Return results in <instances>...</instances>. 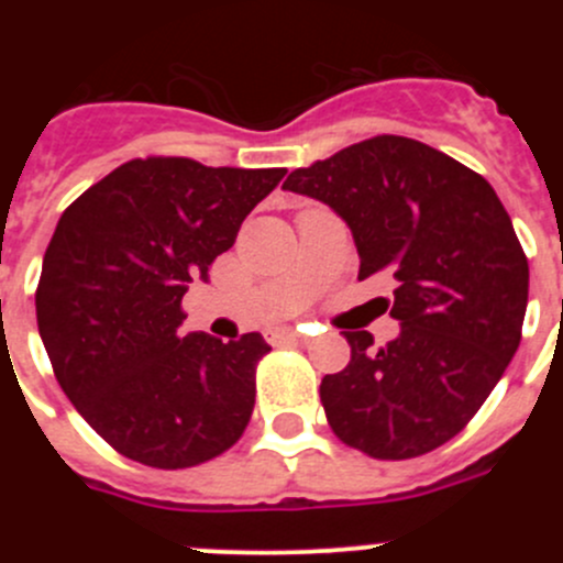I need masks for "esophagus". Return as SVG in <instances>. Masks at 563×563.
<instances>
[{
  "label": "esophagus",
  "instance_id": "esophagus-1",
  "mask_svg": "<svg viewBox=\"0 0 563 563\" xmlns=\"http://www.w3.org/2000/svg\"><path fill=\"white\" fill-rule=\"evenodd\" d=\"M286 340H291V343H302L305 332H299V329H277V332H272V343H286Z\"/></svg>",
  "mask_w": 563,
  "mask_h": 563
}]
</instances>
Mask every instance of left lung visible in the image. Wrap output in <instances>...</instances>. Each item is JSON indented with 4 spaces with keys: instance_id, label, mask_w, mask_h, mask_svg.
Returning <instances> with one entry per match:
<instances>
[{
    "instance_id": "8db88e82",
    "label": "left lung",
    "mask_w": 563,
    "mask_h": 563,
    "mask_svg": "<svg viewBox=\"0 0 563 563\" xmlns=\"http://www.w3.org/2000/svg\"><path fill=\"white\" fill-rule=\"evenodd\" d=\"M283 190L345 220L362 280L395 277L400 334L373 349L371 332H345L351 362L321 382L329 428L378 460L455 439L512 362L528 305L526 253L490 181L422 141L376 135Z\"/></svg>"
}]
</instances>
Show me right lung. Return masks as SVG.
Returning a JSON list of instances; mask_svg holds the SVG:
<instances>
[{
  "mask_svg": "<svg viewBox=\"0 0 563 563\" xmlns=\"http://www.w3.org/2000/svg\"><path fill=\"white\" fill-rule=\"evenodd\" d=\"M286 168L146 157L113 168L62 212L35 308L54 376L119 455L190 468L223 455L255 406L258 332L181 338V297L236 240Z\"/></svg>",
  "mask_w": 563,
  "mask_h": 563,
  "instance_id": "add662e5",
  "label": "right lung"
}]
</instances>
